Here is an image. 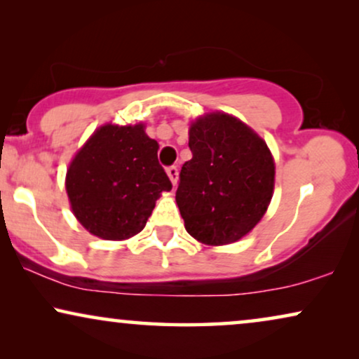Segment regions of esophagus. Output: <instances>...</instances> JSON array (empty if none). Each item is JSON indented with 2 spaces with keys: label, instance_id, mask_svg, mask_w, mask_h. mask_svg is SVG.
Here are the masks:
<instances>
[{
  "label": "esophagus",
  "instance_id": "34e87169",
  "mask_svg": "<svg viewBox=\"0 0 359 359\" xmlns=\"http://www.w3.org/2000/svg\"><path fill=\"white\" fill-rule=\"evenodd\" d=\"M166 175H168V178L171 180L173 186H176V183H178V168H176V166H168V168H166Z\"/></svg>",
  "mask_w": 359,
  "mask_h": 359
}]
</instances>
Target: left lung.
<instances>
[{
  "mask_svg": "<svg viewBox=\"0 0 359 359\" xmlns=\"http://www.w3.org/2000/svg\"><path fill=\"white\" fill-rule=\"evenodd\" d=\"M189 149L193 158L176 189L186 230L212 247L237 242L271 203L274 160L266 142L237 117L210 112L191 124Z\"/></svg>",
  "mask_w": 359,
  "mask_h": 359,
  "instance_id": "left-lung-1",
  "label": "left lung"
}]
</instances>
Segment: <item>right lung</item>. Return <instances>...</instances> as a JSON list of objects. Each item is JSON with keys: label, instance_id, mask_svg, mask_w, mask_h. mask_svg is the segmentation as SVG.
Listing matches in <instances>:
<instances>
[{"label": "right lung", "instance_id": "1", "mask_svg": "<svg viewBox=\"0 0 359 359\" xmlns=\"http://www.w3.org/2000/svg\"><path fill=\"white\" fill-rule=\"evenodd\" d=\"M156 151L158 144L144 124H106L78 150L65 188L73 214L88 232L126 240L144 230L156 199L171 189Z\"/></svg>", "mask_w": 359, "mask_h": 359}]
</instances>
